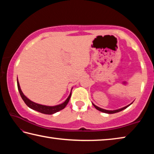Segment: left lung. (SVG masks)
I'll use <instances>...</instances> for the list:
<instances>
[{"mask_svg":"<svg viewBox=\"0 0 154 154\" xmlns=\"http://www.w3.org/2000/svg\"><path fill=\"white\" fill-rule=\"evenodd\" d=\"M93 105L94 107H95L97 109L99 110V111L102 112H104V113H106V114H115V113L119 112H120V111H122V110L126 109V107H128L129 106H131V104H129V105H128L127 106H125V107H122V108H120V109H116V110H106V109H104L100 108V107H97V106H95V104H93Z\"/></svg>","mask_w":154,"mask_h":154,"instance_id":"obj_1","label":"left lung"}]
</instances>
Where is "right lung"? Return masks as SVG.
<instances>
[{
	"mask_svg": "<svg viewBox=\"0 0 154 154\" xmlns=\"http://www.w3.org/2000/svg\"><path fill=\"white\" fill-rule=\"evenodd\" d=\"M17 87H18V90L19 92H20V95L21 97V98L23 100V101L25 102V103L28 106L29 108H31L34 110H36L37 112H39L42 114H53L57 112L60 110L64 109L66 106H67V104L68 103V102L69 101V99L71 97V95L72 93H70L67 99L63 103L57 105V106H43V105H40L38 103H34V102L32 101L29 100L28 98H27L26 97L23 95V93H22V91L21 90L20 86V83H19L18 79L17 80Z\"/></svg>",
	"mask_w": 154,
	"mask_h": 154,
	"instance_id": "1",
	"label": "right lung"
}]
</instances>
